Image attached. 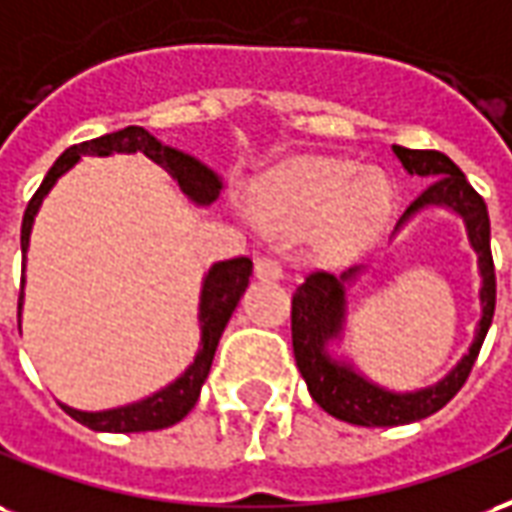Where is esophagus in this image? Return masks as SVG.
I'll return each instance as SVG.
<instances>
[{"mask_svg": "<svg viewBox=\"0 0 512 512\" xmlns=\"http://www.w3.org/2000/svg\"><path fill=\"white\" fill-rule=\"evenodd\" d=\"M253 272H256V278L259 281H281L283 278V270H281V264L278 261H272V259H256V264H253Z\"/></svg>", "mask_w": 512, "mask_h": 512, "instance_id": "1", "label": "esophagus"}]
</instances>
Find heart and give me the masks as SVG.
Segmentation results:
<instances>
[{"instance_id": "obj_1", "label": "heart", "mask_w": 512, "mask_h": 512, "mask_svg": "<svg viewBox=\"0 0 512 512\" xmlns=\"http://www.w3.org/2000/svg\"><path fill=\"white\" fill-rule=\"evenodd\" d=\"M393 204L390 182L379 171H360L357 163L305 158L261 190L259 220L281 234L313 231V245L324 256H349L382 229Z\"/></svg>"}]
</instances>
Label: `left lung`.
Wrapping results in <instances>:
<instances>
[{"instance_id":"8db88e82","label":"left lung","mask_w":512,"mask_h":512,"mask_svg":"<svg viewBox=\"0 0 512 512\" xmlns=\"http://www.w3.org/2000/svg\"><path fill=\"white\" fill-rule=\"evenodd\" d=\"M395 158L401 160L406 174L425 179L428 185L409 204V210L395 223L393 237L406 223L423 210H447L464 220L466 240L477 256L480 272V322H477L475 341L469 352L453 365V371L436 384L420 390H387L363 371H357L349 357H335L330 346L343 341L346 330V289L357 281L363 267H349L341 275L330 272H311L297 286L292 297V343L294 360L302 379L308 384V393L324 412L333 414L343 423L365 425V428H390L423 420L428 414L439 412L442 406L464 387L466 376L475 365L480 346L486 341L488 327L494 319L496 305V278L494 259H491V223H488L486 201L480 199L464 171L453 160L436 149H406L393 144Z\"/></svg>"}]
</instances>
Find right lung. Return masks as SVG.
Returning <instances> with one entry per match:
<instances>
[{"label":"right lung","instance_id":"add662e5","mask_svg":"<svg viewBox=\"0 0 512 512\" xmlns=\"http://www.w3.org/2000/svg\"><path fill=\"white\" fill-rule=\"evenodd\" d=\"M147 155L152 163H158L160 169L166 171L179 190L188 196L196 207H210L212 201L218 199L223 190V179L204 166L199 158H193L182 149L166 147L160 144L158 138L152 136L149 130L130 125L117 133L108 136L92 138L84 144L65 149L59 160L51 166V171L43 179V185L37 188V193L29 201V207L24 212V223H21V253H24V270H26V251H29V237H32V226H35L37 210L43 207V199L48 196V190L57 185V179L62 174L76 166L84 155H98V158H108V155ZM253 264L251 259H229L212 264L210 270L204 272L199 294V330L201 341L196 349L193 363L182 371L166 387H160L158 393L147 395L141 401L133 404L114 406V409H103V412H81L73 406L59 404L73 420L81 425H87L92 431H106V434H138V431H158V428H169V425L179 423L185 414L196 406L201 395V384L207 382L212 368V357L218 349V341L226 324H229L231 313L237 308L242 292L248 289V278H251ZM24 275H21V297H18V319H21V308H24Z\"/></svg>","mask_w":512,"mask_h":512}]
</instances>
